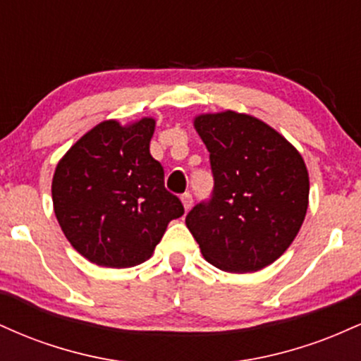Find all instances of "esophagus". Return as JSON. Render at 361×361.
<instances>
[{"label": "esophagus", "instance_id": "esophagus-1", "mask_svg": "<svg viewBox=\"0 0 361 361\" xmlns=\"http://www.w3.org/2000/svg\"><path fill=\"white\" fill-rule=\"evenodd\" d=\"M181 204H183L185 210H186V212H188V210L192 209V205H193L192 195H190V193H183V195H181Z\"/></svg>", "mask_w": 361, "mask_h": 361}]
</instances>
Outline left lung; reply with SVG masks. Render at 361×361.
Wrapping results in <instances>:
<instances>
[{"label": "left lung", "instance_id": "8db88e82", "mask_svg": "<svg viewBox=\"0 0 361 361\" xmlns=\"http://www.w3.org/2000/svg\"><path fill=\"white\" fill-rule=\"evenodd\" d=\"M193 127L210 152L214 195L190 210L186 227L219 270H263L288 250L307 214L304 157L280 132L247 114H202Z\"/></svg>", "mask_w": 361, "mask_h": 361}]
</instances>
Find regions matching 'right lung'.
Returning <instances> with one entry per match:
<instances>
[{"mask_svg":"<svg viewBox=\"0 0 361 361\" xmlns=\"http://www.w3.org/2000/svg\"><path fill=\"white\" fill-rule=\"evenodd\" d=\"M154 128L152 117L103 120L54 171L57 222L74 250L98 267L128 268L151 258L168 224L185 214L149 151Z\"/></svg>","mask_w":361,"mask_h":361,"instance_id":"right-lung-1","label":"right lung"}]
</instances>
